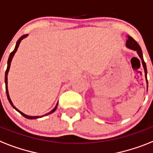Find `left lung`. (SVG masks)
Returning a JSON list of instances; mask_svg holds the SVG:
<instances>
[{
    "label": "left lung",
    "mask_w": 153,
    "mask_h": 153,
    "mask_svg": "<svg viewBox=\"0 0 153 153\" xmlns=\"http://www.w3.org/2000/svg\"><path fill=\"white\" fill-rule=\"evenodd\" d=\"M128 39L126 40V46L127 47L130 49H132V50L136 51L138 54L140 59H141V63H142V65H143L144 71H145V79H146V82H147V89H148V80H147V68H146V64H145V61H144L143 59V55H142V51H141V47L139 46V45L137 44V42L133 39L130 36H127Z\"/></svg>",
    "instance_id": "1"
}]
</instances>
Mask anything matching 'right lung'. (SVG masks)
<instances>
[{
	"mask_svg": "<svg viewBox=\"0 0 153 153\" xmlns=\"http://www.w3.org/2000/svg\"><path fill=\"white\" fill-rule=\"evenodd\" d=\"M27 36H28V34H24V35H23L22 37H20L19 38V39L18 41H17V42H16V47H15V49L13 51H12V53H11V54H10L9 57H8V67H7V70H6L5 71V79H4V81H5V88H6V94H7V97H8V101H9V103L11 104V105H12L13 108H14L15 109H16V111H19V112L20 113L21 115H23V116H24L25 118H27V119H29V120H34V119H38V118H41V117H43V116H45V115H50V114H52V113H53L54 111L56 110V108H57V105H58V103L56 104V107L54 108L51 111H49L48 113H47V114H45V115H42V116H30V115H25L24 113H23L22 111H20L19 110H18V109L16 108V107L13 105V104H12V100H11V99H10V97H9V94H8V71H9V69H10V65H11V62H12V58H13V56H14L15 53H16V51H17V49H18L19 48V44H20L21 41L23 40V38H27Z\"/></svg>",
	"mask_w": 153,
	"mask_h": 153,
	"instance_id": "obj_1",
	"label": "right lung"
}]
</instances>
